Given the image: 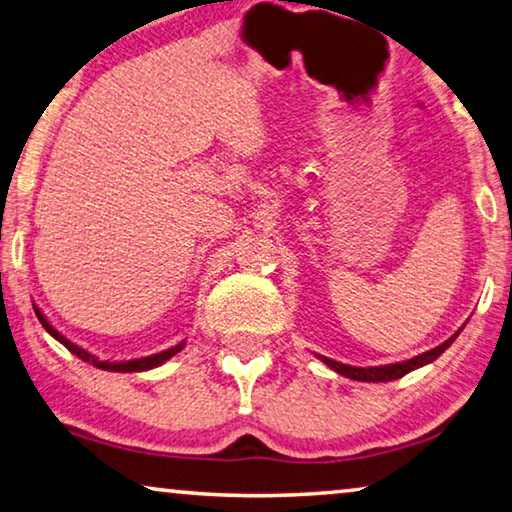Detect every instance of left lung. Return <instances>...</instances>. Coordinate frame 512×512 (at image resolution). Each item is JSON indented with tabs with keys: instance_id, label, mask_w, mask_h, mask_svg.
Instances as JSON below:
<instances>
[{
	"instance_id": "8db88e82",
	"label": "left lung",
	"mask_w": 512,
	"mask_h": 512,
	"mask_svg": "<svg viewBox=\"0 0 512 512\" xmlns=\"http://www.w3.org/2000/svg\"><path fill=\"white\" fill-rule=\"evenodd\" d=\"M456 337H458V332L451 339H446L444 344L433 348V351H426V353L417 355V358L405 360V362H399V364H385V367H367V369H364V367H348V364L335 362V360H330V358H323V355H319V360H323L330 369H335L337 373H342V376H346V378L364 380V383H387V380L403 378L405 373L415 371L419 367H424V364L437 360L446 351V348H449L453 342H456Z\"/></svg>"
}]
</instances>
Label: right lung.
Masks as SVG:
<instances>
[{
  "label": "right lung",
  "instance_id": "add662e5",
  "mask_svg": "<svg viewBox=\"0 0 512 512\" xmlns=\"http://www.w3.org/2000/svg\"><path fill=\"white\" fill-rule=\"evenodd\" d=\"M34 310H36L38 321L43 323V328H45L47 332H50V335H52L54 339H59V342H61L63 346H66L70 353H75L79 360H84V362H91V364H95L97 369H104V371H123V373H127V371H148V369L159 367V364H164L166 360H170V358H173L175 353H180L182 348H184V342H182V344H177V346H173V348H168V351H161V353H157V355H150V358H141V360H129V362H100V360L95 358V355L88 353L86 348H81V346H77V344H72L70 339L63 337L59 330H54V328L50 326V321L45 319L43 312H40L36 305H34Z\"/></svg>",
  "mask_w": 512,
  "mask_h": 512
}]
</instances>
